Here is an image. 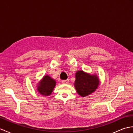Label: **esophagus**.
Returning a JSON list of instances; mask_svg holds the SVG:
<instances>
[{"mask_svg":"<svg viewBox=\"0 0 133 133\" xmlns=\"http://www.w3.org/2000/svg\"><path fill=\"white\" fill-rule=\"evenodd\" d=\"M69 82V79H66V80H63L62 81V83L63 84H67Z\"/></svg>","mask_w":133,"mask_h":133,"instance_id":"1","label":"esophagus"}]
</instances>
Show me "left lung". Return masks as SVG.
<instances>
[{"label":"left lung","instance_id":"1","mask_svg":"<svg viewBox=\"0 0 133 133\" xmlns=\"http://www.w3.org/2000/svg\"><path fill=\"white\" fill-rule=\"evenodd\" d=\"M75 78V89L78 94L83 97L94 92L99 83L97 76L89 75L83 71L77 72Z\"/></svg>","mask_w":133,"mask_h":133}]
</instances>
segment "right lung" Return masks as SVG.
Segmentation results:
<instances>
[{
  "label": "right lung",
  "mask_w": 133,
  "mask_h": 133,
  "mask_svg": "<svg viewBox=\"0 0 133 133\" xmlns=\"http://www.w3.org/2000/svg\"><path fill=\"white\" fill-rule=\"evenodd\" d=\"M55 81L48 75L44 76L42 80L39 82L38 90L41 94L45 96L49 95L52 92L55 86Z\"/></svg>",
  "instance_id": "1"
}]
</instances>
